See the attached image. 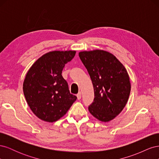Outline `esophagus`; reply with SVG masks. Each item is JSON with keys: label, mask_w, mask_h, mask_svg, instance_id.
<instances>
[{"label": "esophagus", "mask_w": 159, "mask_h": 159, "mask_svg": "<svg viewBox=\"0 0 159 159\" xmlns=\"http://www.w3.org/2000/svg\"><path fill=\"white\" fill-rule=\"evenodd\" d=\"M77 98H78V99H80L81 98V93L78 92V93L77 94Z\"/></svg>", "instance_id": "1"}]
</instances>
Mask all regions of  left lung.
Returning a JSON list of instances; mask_svg holds the SVG:
<instances>
[{
	"instance_id": "1",
	"label": "left lung",
	"mask_w": 159,
	"mask_h": 159,
	"mask_svg": "<svg viewBox=\"0 0 159 159\" xmlns=\"http://www.w3.org/2000/svg\"><path fill=\"white\" fill-rule=\"evenodd\" d=\"M79 56L93 86L89 112L99 121H109L122 111L128 101L131 84L127 71L116 57L106 51L81 52Z\"/></svg>"
}]
</instances>
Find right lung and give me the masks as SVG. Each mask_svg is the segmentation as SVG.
Masks as SVG:
<instances>
[{
	"label": "right lung",
	"mask_w": 159,
	"mask_h": 159,
	"mask_svg": "<svg viewBox=\"0 0 159 159\" xmlns=\"http://www.w3.org/2000/svg\"><path fill=\"white\" fill-rule=\"evenodd\" d=\"M75 51H53L41 56L26 74L23 91L32 112L41 120L54 122L67 113L77 99L61 75Z\"/></svg>",
	"instance_id": "add662e5"
}]
</instances>
